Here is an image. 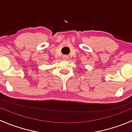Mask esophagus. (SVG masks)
<instances>
[{"instance_id": "esophagus-1", "label": "esophagus", "mask_w": 132, "mask_h": 132, "mask_svg": "<svg viewBox=\"0 0 132 132\" xmlns=\"http://www.w3.org/2000/svg\"><path fill=\"white\" fill-rule=\"evenodd\" d=\"M68 58V57L67 55H63V56H62V59L65 60V61H66V60H67Z\"/></svg>"}]
</instances>
